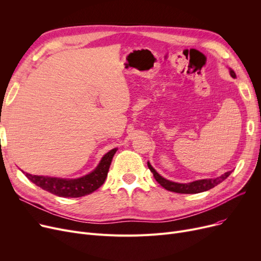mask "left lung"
I'll use <instances>...</instances> for the list:
<instances>
[{
    "label": "left lung",
    "mask_w": 261,
    "mask_h": 261,
    "mask_svg": "<svg viewBox=\"0 0 261 261\" xmlns=\"http://www.w3.org/2000/svg\"><path fill=\"white\" fill-rule=\"evenodd\" d=\"M229 74L232 78H236V74L235 72L229 68ZM148 168L150 169L153 173L154 179L158 181V183L163 186L165 189L169 190V191H173V193H177V194H199V193H203V191L210 190L212 188H214L215 186H217L218 184H220L222 181H224L226 177L231 173V171L225 172L224 174L217 176L215 179H203V180H198V181H194L190 183H176V182H172L169 181L165 177H163L162 175H160L156 170L151 166V164L148 162Z\"/></svg>",
    "instance_id": "8db88e82"
}]
</instances>
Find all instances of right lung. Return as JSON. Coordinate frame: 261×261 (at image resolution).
<instances>
[{
  "label": "right lung",
  "mask_w": 261,
  "mask_h": 261,
  "mask_svg": "<svg viewBox=\"0 0 261 261\" xmlns=\"http://www.w3.org/2000/svg\"><path fill=\"white\" fill-rule=\"evenodd\" d=\"M117 151L114 148L107 152L100 160L99 164L90 173L76 177V179H62V177L47 175H33L25 173L26 177L37 186L48 191V193L63 198H79L92 194L98 189L108 175L112 159Z\"/></svg>",
  "instance_id": "1"
}]
</instances>
